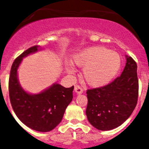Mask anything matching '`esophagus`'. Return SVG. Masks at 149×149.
Instances as JSON below:
<instances>
[{
	"instance_id": "34e87169",
	"label": "esophagus",
	"mask_w": 149,
	"mask_h": 149,
	"mask_svg": "<svg viewBox=\"0 0 149 149\" xmlns=\"http://www.w3.org/2000/svg\"><path fill=\"white\" fill-rule=\"evenodd\" d=\"M74 92H75V93H77V95L82 94V93H83V89L81 87V86H78V85H76V86H74Z\"/></svg>"
}]
</instances>
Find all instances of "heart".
I'll return each mask as SVG.
<instances>
[{
    "instance_id": "heart-1",
    "label": "heart",
    "mask_w": 149,
    "mask_h": 149,
    "mask_svg": "<svg viewBox=\"0 0 149 149\" xmlns=\"http://www.w3.org/2000/svg\"><path fill=\"white\" fill-rule=\"evenodd\" d=\"M74 63L83 68L84 81L95 87L104 86L111 81L119 71L121 58L119 54L103 47H91L80 51L73 59ZM67 72L73 68L67 65Z\"/></svg>"
}]
</instances>
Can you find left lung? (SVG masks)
Listing matches in <instances>:
<instances>
[{"instance_id": "8db88e82", "label": "left lung", "mask_w": 149, "mask_h": 149, "mask_svg": "<svg viewBox=\"0 0 149 149\" xmlns=\"http://www.w3.org/2000/svg\"><path fill=\"white\" fill-rule=\"evenodd\" d=\"M137 65L126 56L122 74L102 87L88 89L86 114L89 123L100 131H110L125 122L136 107L139 83Z\"/></svg>"}]
</instances>
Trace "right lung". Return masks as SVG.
I'll return each mask as SVG.
<instances>
[{
	"mask_svg": "<svg viewBox=\"0 0 149 149\" xmlns=\"http://www.w3.org/2000/svg\"><path fill=\"white\" fill-rule=\"evenodd\" d=\"M39 50V46H33L13 62L9 79V93L12 107L21 122L33 130L48 132L63 119L65 109L73 98L74 86L65 88L54 84L38 94H30L24 90L18 79V66L24 57Z\"/></svg>",
	"mask_w": 149,
	"mask_h": 149,
	"instance_id": "add662e5",
	"label": "right lung"
}]
</instances>
